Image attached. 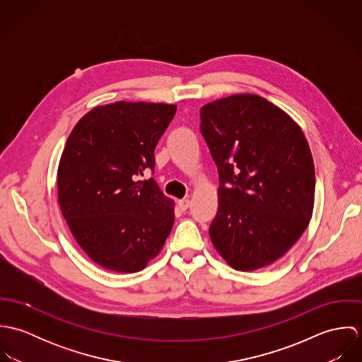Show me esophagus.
<instances>
[{
  "label": "esophagus",
  "mask_w": 362,
  "mask_h": 362,
  "mask_svg": "<svg viewBox=\"0 0 362 362\" xmlns=\"http://www.w3.org/2000/svg\"><path fill=\"white\" fill-rule=\"evenodd\" d=\"M189 205H191V201H189V199H182V201L178 202V206H180L181 210H187V209L189 207Z\"/></svg>",
  "instance_id": "esophagus-1"
}]
</instances>
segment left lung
Wrapping results in <instances>:
<instances>
[{"label":"left lung","instance_id":"obj_1","mask_svg":"<svg viewBox=\"0 0 362 362\" xmlns=\"http://www.w3.org/2000/svg\"><path fill=\"white\" fill-rule=\"evenodd\" d=\"M201 132L218 171V207L209 234L234 269L281 258L310 224L315 168L297 122L257 95L201 108Z\"/></svg>","mask_w":362,"mask_h":362}]
</instances>
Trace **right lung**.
I'll return each mask as SVG.
<instances>
[{
	"label": "right lung",
	"instance_id": "right-lung-1",
	"mask_svg": "<svg viewBox=\"0 0 362 362\" xmlns=\"http://www.w3.org/2000/svg\"><path fill=\"white\" fill-rule=\"evenodd\" d=\"M177 105L115 102L95 107L69 134L61 155L58 204L88 257L108 270H142L174 224V202L155 180V149Z\"/></svg>",
	"mask_w": 362,
	"mask_h": 362
}]
</instances>
